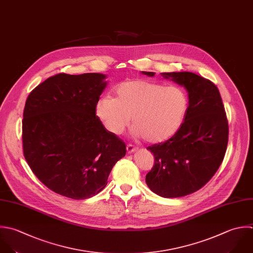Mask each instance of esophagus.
<instances>
[{"label":"esophagus","instance_id":"obj_1","mask_svg":"<svg viewBox=\"0 0 253 253\" xmlns=\"http://www.w3.org/2000/svg\"><path fill=\"white\" fill-rule=\"evenodd\" d=\"M126 149H127V152H128L129 154H131V153H134L135 151H137V148H136V147H134L133 145H127Z\"/></svg>","mask_w":253,"mask_h":253}]
</instances>
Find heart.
Segmentation results:
<instances>
[{
	"instance_id": "b5f03b06",
	"label": "heart",
	"mask_w": 253,
	"mask_h": 253,
	"mask_svg": "<svg viewBox=\"0 0 253 253\" xmlns=\"http://www.w3.org/2000/svg\"><path fill=\"white\" fill-rule=\"evenodd\" d=\"M115 98L101 97L95 114L112 135H121L131 117L132 135L148 143H161L181 127L189 100L183 88L145 79L123 81L115 87Z\"/></svg>"
}]
</instances>
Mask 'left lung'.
Listing matches in <instances>:
<instances>
[{
  "mask_svg": "<svg viewBox=\"0 0 253 253\" xmlns=\"http://www.w3.org/2000/svg\"><path fill=\"white\" fill-rule=\"evenodd\" d=\"M162 76L185 87L189 105L178 131L147 148L154 154L155 165L146 182L159 196L177 198L199 190L217 172L227 151L229 124L220 91L211 81L190 72Z\"/></svg>",
  "mask_w": 253,
  "mask_h": 253,
  "instance_id": "left-lung-1",
  "label": "left lung"
}]
</instances>
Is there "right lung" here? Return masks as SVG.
Instances as JSON below:
<instances>
[{
    "label": "right lung",
    "mask_w": 253,
    "mask_h": 253,
    "mask_svg": "<svg viewBox=\"0 0 253 253\" xmlns=\"http://www.w3.org/2000/svg\"><path fill=\"white\" fill-rule=\"evenodd\" d=\"M106 76L57 74L28 95L22 119L24 158L52 191L76 200L90 198L107 184L125 143L95 114Z\"/></svg>",
    "instance_id": "add662e5"
}]
</instances>
